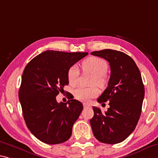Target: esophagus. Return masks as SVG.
<instances>
[{
  "label": "esophagus",
  "mask_w": 158,
  "mask_h": 158,
  "mask_svg": "<svg viewBox=\"0 0 158 158\" xmlns=\"http://www.w3.org/2000/svg\"><path fill=\"white\" fill-rule=\"evenodd\" d=\"M83 106H84V108H91V105H89V104H86V103H84Z\"/></svg>",
  "instance_id": "1"
}]
</instances>
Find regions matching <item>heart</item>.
<instances>
[{
  "instance_id": "b5f03b06",
  "label": "heart",
  "mask_w": 158,
  "mask_h": 158,
  "mask_svg": "<svg viewBox=\"0 0 158 158\" xmlns=\"http://www.w3.org/2000/svg\"><path fill=\"white\" fill-rule=\"evenodd\" d=\"M82 68L95 76L94 83L99 86H103L106 83V74L108 64L105 60L97 57H90L82 62ZM79 69L77 66L73 65L67 72V79L69 84L74 86L77 83L79 77ZM99 91L96 86L79 87L74 90L75 98L81 102H89L91 99L96 97Z\"/></svg>"
}]
</instances>
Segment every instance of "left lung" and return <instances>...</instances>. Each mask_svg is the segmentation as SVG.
<instances>
[{
  "instance_id": "obj_1",
  "label": "left lung",
  "mask_w": 158,
  "mask_h": 158,
  "mask_svg": "<svg viewBox=\"0 0 158 158\" xmlns=\"http://www.w3.org/2000/svg\"><path fill=\"white\" fill-rule=\"evenodd\" d=\"M91 54L108 61L111 70L107 89L97 100L99 103L110 101V107L102 112L93 107L94 115L90 120L93 133L104 143H119L133 132L141 116L145 94L141 72L124 52L104 49Z\"/></svg>"
}]
</instances>
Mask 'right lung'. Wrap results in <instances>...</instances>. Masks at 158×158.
I'll return each instance as SVG.
<instances>
[{"label":"right lung","mask_w":158,"mask_h":158,"mask_svg":"<svg viewBox=\"0 0 158 158\" xmlns=\"http://www.w3.org/2000/svg\"><path fill=\"white\" fill-rule=\"evenodd\" d=\"M87 55L46 51L25 67L19 91L22 113L29 131L45 143H61L71 136L83 105L71 95L65 103H58L56 96L69 84V69Z\"/></svg>","instance_id":"right-lung-1"}]
</instances>
